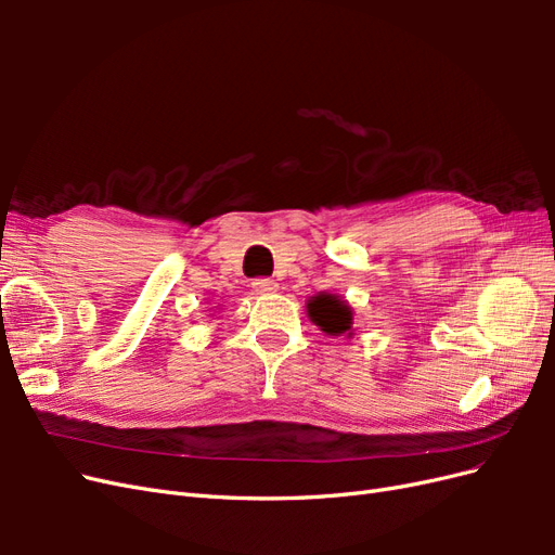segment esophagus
<instances>
[{"label": "esophagus", "instance_id": "esophagus-1", "mask_svg": "<svg viewBox=\"0 0 555 555\" xmlns=\"http://www.w3.org/2000/svg\"><path fill=\"white\" fill-rule=\"evenodd\" d=\"M278 289V282L275 280H268V278H259L251 282V292L255 294H271Z\"/></svg>", "mask_w": 555, "mask_h": 555}]
</instances>
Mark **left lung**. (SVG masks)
Returning a JSON list of instances; mask_svg holds the SVG:
<instances>
[{
	"label": "left lung",
	"mask_w": 555,
	"mask_h": 555,
	"mask_svg": "<svg viewBox=\"0 0 555 555\" xmlns=\"http://www.w3.org/2000/svg\"><path fill=\"white\" fill-rule=\"evenodd\" d=\"M310 319L328 335H340L351 328V310L345 306V300L331 294H319L308 306Z\"/></svg>",
	"instance_id": "left-lung-1"
}]
</instances>
